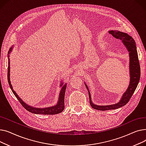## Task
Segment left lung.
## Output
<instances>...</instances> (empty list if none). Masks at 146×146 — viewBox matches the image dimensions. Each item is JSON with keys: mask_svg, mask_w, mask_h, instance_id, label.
<instances>
[{"mask_svg": "<svg viewBox=\"0 0 146 146\" xmlns=\"http://www.w3.org/2000/svg\"><path fill=\"white\" fill-rule=\"evenodd\" d=\"M109 34L112 35L115 38H116L117 40L122 42V44L127 48L129 52L130 82L127 90L122 95L120 101L116 104L107 106L96 105L92 102L90 92L88 89V86L85 85L89 93V101L91 106L95 110L100 111L115 110L125 105L133 96L140 78V66L134 40L127 33H122L119 31H109Z\"/></svg>", "mask_w": 146, "mask_h": 146, "instance_id": "1", "label": "left lung"}]
</instances>
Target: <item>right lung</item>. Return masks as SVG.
Listing matches in <instances>:
<instances>
[{
    "label": "right lung",
    "instance_id": "add662e5",
    "mask_svg": "<svg viewBox=\"0 0 146 146\" xmlns=\"http://www.w3.org/2000/svg\"><path fill=\"white\" fill-rule=\"evenodd\" d=\"M12 48H10L9 52L11 51ZM9 56L8 55V57ZM8 67H7V80H8V83L9 86L13 93L14 95L16 96V98L18 99V100L19 101L21 104L22 105L24 108L27 110L28 111L32 112L33 113L35 114H44V115H54V114H58L60 112H62L64 110V95H65V92L66 89V85H64L62 88H61V90L60 91V93L59 95V99L58 100L57 104L54 106L48 107V108H34V107H31V106L28 105L26 104L24 101H23L22 99L18 96V95L17 94V93L13 90L12 86L11 85V83L10 81V61L9 58L8 59ZM63 85L62 83L61 84L60 86H61Z\"/></svg>",
    "mask_w": 146,
    "mask_h": 146
}]
</instances>
